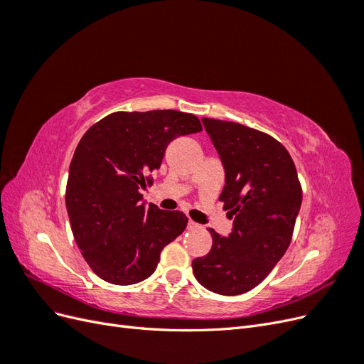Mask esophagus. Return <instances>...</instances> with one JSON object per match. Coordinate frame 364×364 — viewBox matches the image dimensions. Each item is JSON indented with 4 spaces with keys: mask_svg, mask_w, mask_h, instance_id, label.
I'll return each mask as SVG.
<instances>
[{
    "mask_svg": "<svg viewBox=\"0 0 364 364\" xmlns=\"http://www.w3.org/2000/svg\"><path fill=\"white\" fill-rule=\"evenodd\" d=\"M200 226L199 225H197L196 222H193V220H190V222H188V229H199Z\"/></svg>",
    "mask_w": 364,
    "mask_h": 364,
    "instance_id": "obj_1",
    "label": "esophagus"
}]
</instances>
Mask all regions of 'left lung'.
<instances>
[{"label": "left lung", "instance_id": "left-lung-1", "mask_svg": "<svg viewBox=\"0 0 364 364\" xmlns=\"http://www.w3.org/2000/svg\"><path fill=\"white\" fill-rule=\"evenodd\" d=\"M225 168L218 200L234 220L228 237L209 229L213 247L193 259L196 279L225 296L243 294L267 277L289 249L302 188L279 141L232 121L202 118Z\"/></svg>", "mask_w": 364, "mask_h": 364}]
</instances>
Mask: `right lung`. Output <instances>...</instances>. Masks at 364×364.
<instances>
[{"label": "right lung", "instance_id": "obj_1", "mask_svg": "<svg viewBox=\"0 0 364 364\" xmlns=\"http://www.w3.org/2000/svg\"><path fill=\"white\" fill-rule=\"evenodd\" d=\"M202 130L179 111L114 112L87 129L70 165L65 203L73 235L92 272L130 285L156 270L162 249L188 223L181 211L142 200L173 139Z\"/></svg>", "mask_w": 364, "mask_h": 364}]
</instances>
